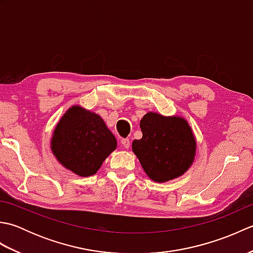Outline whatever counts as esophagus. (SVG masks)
<instances>
[{"label":"esophagus","mask_w":253,"mask_h":253,"mask_svg":"<svg viewBox=\"0 0 253 253\" xmlns=\"http://www.w3.org/2000/svg\"><path fill=\"white\" fill-rule=\"evenodd\" d=\"M121 143H122V147L124 148V149H128L130 147V141H129V139H122L121 140Z\"/></svg>","instance_id":"1"}]
</instances>
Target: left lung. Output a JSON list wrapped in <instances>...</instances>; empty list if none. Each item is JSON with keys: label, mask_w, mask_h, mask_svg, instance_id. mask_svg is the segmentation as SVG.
<instances>
[{"label": "left lung", "mask_w": 253, "mask_h": 253, "mask_svg": "<svg viewBox=\"0 0 253 253\" xmlns=\"http://www.w3.org/2000/svg\"><path fill=\"white\" fill-rule=\"evenodd\" d=\"M142 138L133 140L132 151L154 181L164 182L182 175L196 154V139L181 117L147 113L140 121Z\"/></svg>", "instance_id": "1"}]
</instances>
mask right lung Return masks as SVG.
<instances>
[{"label": "right lung", "mask_w": 253, "mask_h": 253, "mask_svg": "<svg viewBox=\"0 0 253 253\" xmlns=\"http://www.w3.org/2000/svg\"><path fill=\"white\" fill-rule=\"evenodd\" d=\"M116 144L114 135L99 115L73 106L56 125L51 149L64 168L88 177L98 171Z\"/></svg>", "instance_id": "add662e5"}]
</instances>
